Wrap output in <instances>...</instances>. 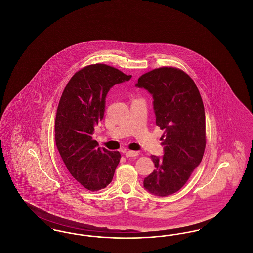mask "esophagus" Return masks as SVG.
Instances as JSON below:
<instances>
[{
    "label": "esophagus",
    "instance_id": "obj_1",
    "mask_svg": "<svg viewBox=\"0 0 253 253\" xmlns=\"http://www.w3.org/2000/svg\"><path fill=\"white\" fill-rule=\"evenodd\" d=\"M125 156L126 157H137L138 153L135 151H125Z\"/></svg>",
    "mask_w": 253,
    "mask_h": 253
}]
</instances>
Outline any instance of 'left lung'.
Wrapping results in <instances>:
<instances>
[{"label":"left lung","mask_w":253,"mask_h":253,"mask_svg":"<svg viewBox=\"0 0 253 253\" xmlns=\"http://www.w3.org/2000/svg\"><path fill=\"white\" fill-rule=\"evenodd\" d=\"M136 86L153 95L156 123L164 131V156H151L156 169L143 184L149 193L167 196L180 190L203 158V100L193 79L176 67L163 66L145 73Z\"/></svg>","instance_id":"1"}]
</instances>
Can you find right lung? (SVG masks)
<instances>
[{
  "label": "right lung",
  "mask_w": 253,
  "mask_h": 253,
  "mask_svg": "<svg viewBox=\"0 0 253 253\" xmlns=\"http://www.w3.org/2000/svg\"><path fill=\"white\" fill-rule=\"evenodd\" d=\"M131 78L107 64H90L74 74L60 96L56 145L71 177L91 192L108 186L121 157L118 151L97 148L92 134L103 119L110 88Z\"/></svg>",
  "instance_id": "right-lung-1"
}]
</instances>
